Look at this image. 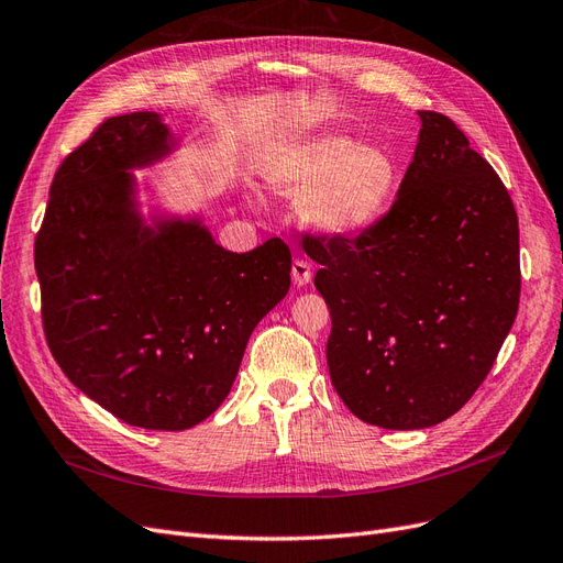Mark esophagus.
Instances as JSON below:
<instances>
[{"instance_id": "1", "label": "esophagus", "mask_w": 563, "mask_h": 563, "mask_svg": "<svg viewBox=\"0 0 563 563\" xmlns=\"http://www.w3.org/2000/svg\"><path fill=\"white\" fill-rule=\"evenodd\" d=\"M311 266H308V262H303V260H295L292 262V283L297 285V287H303V285H308L311 283Z\"/></svg>"}]
</instances>
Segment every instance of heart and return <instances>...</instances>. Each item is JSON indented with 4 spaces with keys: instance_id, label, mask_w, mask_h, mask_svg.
<instances>
[{
    "instance_id": "1",
    "label": "heart",
    "mask_w": 563,
    "mask_h": 563,
    "mask_svg": "<svg viewBox=\"0 0 563 563\" xmlns=\"http://www.w3.org/2000/svg\"><path fill=\"white\" fill-rule=\"evenodd\" d=\"M262 177L271 191L299 203L316 231L346 239L384 220L400 166L380 144L322 133L283 144L266 158Z\"/></svg>"
}]
</instances>
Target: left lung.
<instances>
[{"mask_svg": "<svg viewBox=\"0 0 563 563\" xmlns=\"http://www.w3.org/2000/svg\"><path fill=\"white\" fill-rule=\"evenodd\" d=\"M421 131L388 214L357 239H303L330 306L332 386L360 421L421 430L492 372L519 308V222L459 125Z\"/></svg>", "mask_w": 563, "mask_h": 563, "instance_id": "left-lung-1", "label": "left lung"}]
</instances>
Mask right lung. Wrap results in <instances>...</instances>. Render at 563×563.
<instances>
[{"label": "right lung", "instance_id": "1", "mask_svg": "<svg viewBox=\"0 0 563 563\" xmlns=\"http://www.w3.org/2000/svg\"><path fill=\"white\" fill-rule=\"evenodd\" d=\"M179 147L156 112L107 119L53 177L34 243L53 357L90 400L147 430L194 428L224 402L292 268L280 239L239 255L203 214L168 210L150 177L140 185L133 170Z\"/></svg>", "mask_w": 563, "mask_h": 563}]
</instances>
